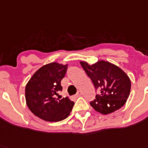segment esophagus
I'll return each instance as SVG.
<instances>
[{
	"label": "esophagus",
	"instance_id": "34e87169",
	"mask_svg": "<svg viewBox=\"0 0 148 148\" xmlns=\"http://www.w3.org/2000/svg\"><path fill=\"white\" fill-rule=\"evenodd\" d=\"M81 95H82V93H81V92H78L77 93L76 95H75V97L76 98H78V97H80V96H81Z\"/></svg>",
	"mask_w": 148,
	"mask_h": 148
}]
</instances>
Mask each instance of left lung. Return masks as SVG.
<instances>
[{
    "label": "left lung",
    "mask_w": 148,
    "mask_h": 148,
    "mask_svg": "<svg viewBox=\"0 0 148 148\" xmlns=\"http://www.w3.org/2000/svg\"><path fill=\"white\" fill-rule=\"evenodd\" d=\"M95 90L100 93L90 101V105L96 111L102 114H108L122 108L126 101L131 89V81L122 69L108 62L99 61L89 65L80 62Z\"/></svg>",
    "instance_id": "left-lung-1"
}]
</instances>
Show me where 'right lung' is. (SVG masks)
<instances>
[{"instance_id":"add662e5","label":"right lung","mask_w":148,"mask_h":148,"mask_svg":"<svg viewBox=\"0 0 148 148\" xmlns=\"http://www.w3.org/2000/svg\"><path fill=\"white\" fill-rule=\"evenodd\" d=\"M68 65L56 62L38 69L25 86V99L28 108L35 116L45 121L59 122L67 118L74 106L68 97L56 98L62 90L61 81L65 76Z\"/></svg>"}]
</instances>
